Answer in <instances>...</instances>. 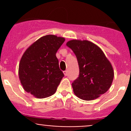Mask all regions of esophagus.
<instances>
[{
  "label": "esophagus",
  "mask_w": 131,
  "mask_h": 131,
  "mask_svg": "<svg viewBox=\"0 0 131 131\" xmlns=\"http://www.w3.org/2000/svg\"><path fill=\"white\" fill-rule=\"evenodd\" d=\"M64 75H65V76H67V75H68V71L67 70H65V71H64Z\"/></svg>",
  "instance_id": "esophagus-1"
}]
</instances>
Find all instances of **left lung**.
<instances>
[{
    "label": "left lung",
    "instance_id": "left-lung-1",
    "mask_svg": "<svg viewBox=\"0 0 131 131\" xmlns=\"http://www.w3.org/2000/svg\"><path fill=\"white\" fill-rule=\"evenodd\" d=\"M67 46L77 59L79 75L72 82L75 94L84 100L97 98L109 89L114 72L102 50L88 40H72Z\"/></svg>",
    "mask_w": 131,
    "mask_h": 131
}]
</instances>
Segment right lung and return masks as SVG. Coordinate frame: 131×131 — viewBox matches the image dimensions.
I'll use <instances>...</instances> for the list:
<instances>
[{
  "mask_svg": "<svg viewBox=\"0 0 131 131\" xmlns=\"http://www.w3.org/2000/svg\"><path fill=\"white\" fill-rule=\"evenodd\" d=\"M64 39L49 35L26 49L19 64V78L25 91L37 98L54 94L64 77L56 54Z\"/></svg>",
  "mask_w": 131,
  "mask_h": 131,
  "instance_id": "add662e5",
  "label": "right lung"
}]
</instances>
